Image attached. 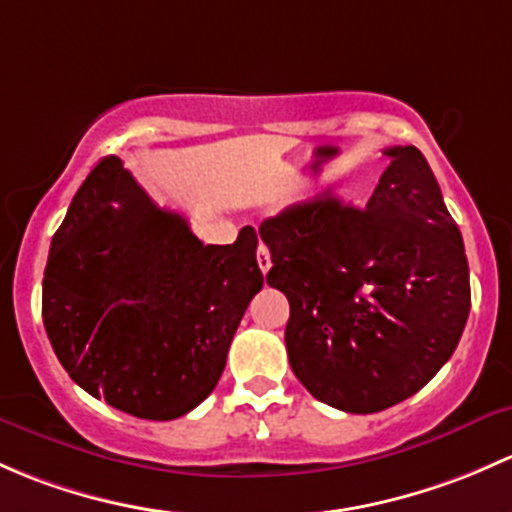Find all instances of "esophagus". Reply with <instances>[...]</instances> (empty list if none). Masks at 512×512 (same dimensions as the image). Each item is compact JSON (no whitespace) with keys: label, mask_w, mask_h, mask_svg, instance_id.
<instances>
[{"label":"esophagus","mask_w":512,"mask_h":512,"mask_svg":"<svg viewBox=\"0 0 512 512\" xmlns=\"http://www.w3.org/2000/svg\"><path fill=\"white\" fill-rule=\"evenodd\" d=\"M256 263H258V268H261V273H268L271 271V251H268V246L263 244H258V249H256Z\"/></svg>","instance_id":"1"}]
</instances>
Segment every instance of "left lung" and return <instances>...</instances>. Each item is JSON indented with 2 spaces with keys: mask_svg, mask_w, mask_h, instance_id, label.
I'll use <instances>...</instances> for the list:
<instances>
[{
  "mask_svg": "<svg viewBox=\"0 0 512 512\" xmlns=\"http://www.w3.org/2000/svg\"><path fill=\"white\" fill-rule=\"evenodd\" d=\"M365 209L318 197L258 226L266 281L291 303L286 350L320 402L374 414L419 392L456 350L471 310L463 239L414 145Z\"/></svg>",
  "mask_w": 512,
  "mask_h": 512,
  "instance_id": "8db88e82",
  "label": "left lung"
}]
</instances>
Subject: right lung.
I'll use <instances>...</instances> for the list:
<instances>
[{
  "mask_svg": "<svg viewBox=\"0 0 512 512\" xmlns=\"http://www.w3.org/2000/svg\"><path fill=\"white\" fill-rule=\"evenodd\" d=\"M256 231L204 246L110 155L51 239L41 315L78 387L138 419L170 421L212 394L261 291Z\"/></svg>",
  "mask_w": 512,
  "mask_h": 512,
  "instance_id": "obj_1",
  "label": "right lung"
}]
</instances>
